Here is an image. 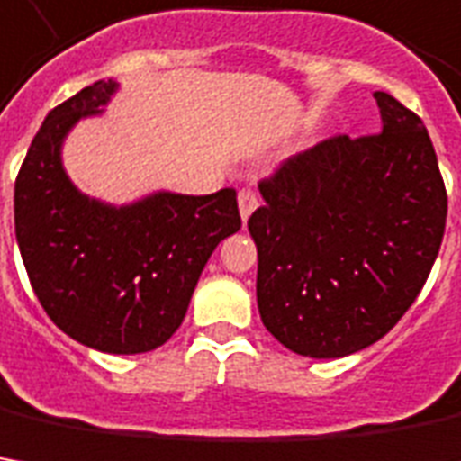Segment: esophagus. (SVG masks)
<instances>
[{"label":"esophagus","mask_w":461,"mask_h":461,"mask_svg":"<svg viewBox=\"0 0 461 461\" xmlns=\"http://www.w3.org/2000/svg\"><path fill=\"white\" fill-rule=\"evenodd\" d=\"M256 208H258V194L253 193V190H240L238 193V210H240V221L243 223L251 218V212Z\"/></svg>","instance_id":"esophagus-1"}]
</instances>
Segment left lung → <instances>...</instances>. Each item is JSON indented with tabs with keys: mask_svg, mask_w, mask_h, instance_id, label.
<instances>
[{
	"mask_svg": "<svg viewBox=\"0 0 461 461\" xmlns=\"http://www.w3.org/2000/svg\"><path fill=\"white\" fill-rule=\"evenodd\" d=\"M381 134L335 137L258 185L261 322L304 357H345L406 314L437 261L447 190L424 122L375 91Z\"/></svg>",
	"mask_w": 461,
	"mask_h": 461,
	"instance_id": "left-lung-1",
	"label": "left lung"
}]
</instances>
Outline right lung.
Instances as JSON below:
<instances>
[{
    "label": "right lung",
    "instance_id": "obj_1",
    "mask_svg": "<svg viewBox=\"0 0 461 461\" xmlns=\"http://www.w3.org/2000/svg\"><path fill=\"white\" fill-rule=\"evenodd\" d=\"M119 91L95 80L48 113L14 182V233L42 310L65 335L111 355L149 353L180 327L210 253L240 228L236 190L151 193L129 205L83 194L63 141Z\"/></svg>",
    "mask_w": 461,
    "mask_h": 461
}]
</instances>
